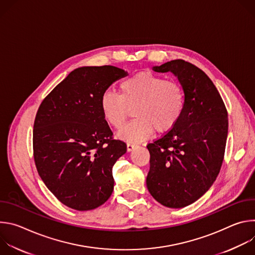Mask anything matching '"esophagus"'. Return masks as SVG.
I'll list each match as a JSON object with an SVG mask.
<instances>
[{"mask_svg": "<svg viewBox=\"0 0 255 255\" xmlns=\"http://www.w3.org/2000/svg\"><path fill=\"white\" fill-rule=\"evenodd\" d=\"M136 146H137V145H136L135 143H133V142H128V143H127V150H128V151H132Z\"/></svg>", "mask_w": 255, "mask_h": 255, "instance_id": "obj_1", "label": "esophagus"}]
</instances>
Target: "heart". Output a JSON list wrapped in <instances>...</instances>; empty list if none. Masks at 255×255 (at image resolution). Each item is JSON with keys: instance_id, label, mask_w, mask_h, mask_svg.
I'll return each instance as SVG.
<instances>
[{"instance_id": "heart-1", "label": "heart", "mask_w": 255, "mask_h": 255, "mask_svg": "<svg viewBox=\"0 0 255 255\" xmlns=\"http://www.w3.org/2000/svg\"><path fill=\"white\" fill-rule=\"evenodd\" d=\"M105 121L120 129L134 108L136 117L118 133L130 142L148 138L155 129L159 133L171 130L183 116L186 93L178 82L165 80L150 71H141L119 85V94L107 90L100 101Z\"/></svg>"}]
</instances>
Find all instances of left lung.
Wrapping results in <instances>:
<instances>
[{
  "label": "left lung",
  "instance_id": "1",
  "mask_svg": "<svg viewBox=\"0 0 255 255\" xmlns=\"http://www.w3.org/2000/svg\"><path fill=\"white\" fill-rule=\"evenodd\" d=\"M171 71L186 93L177 124L147 144L150 168L146 186L168 208H184L200 199L220 172L228 135V113L213 82L196 65L175 59L154 66Z\"/></svg>",
  "mask_w": 255,
  "mask_h": 255
}]
</instances>
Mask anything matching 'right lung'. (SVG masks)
Here are the masks:
<instances>
[{
  "instance_id": "right-lung-1",
  "label": "right lung",
  "mask_w": 255,
  "mask_h": 255,
  "mask_svg": "<svg viewBox=\"0 0 255 255\" xmlns=\"http://www.w3.org/2000/svg\"><path fill=\"white\" fill-rule=\"evenodd\" d=\"M126 76L112 65L79 67L38 108L33 127L35 165L47 189L71 209H96L113 193L112 168L127 146L113 138L100 101Z\"/></svg>"
}]
</instances>
